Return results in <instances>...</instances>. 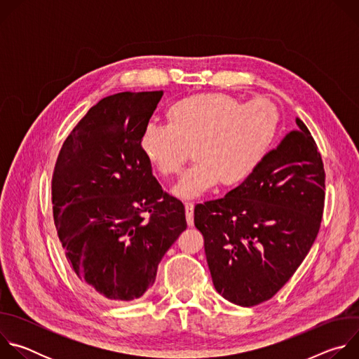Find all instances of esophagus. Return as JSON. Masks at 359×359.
<instances>
[{
  "label": "esophagus",
  "mask_w": 359,
  "mask_h": 359,
  "mask_svg": "<svg viewBox=\"0 0 359 359\" xmlns=\"http://www.w3.org/2000/svg\"><path fill=\"white\" fill-rule=\"evenodd\" d=\"M184 210H186V222L187 226L191 227L193 226V212H194V203L187 201L184 203Z\"/></svg>",
  "instance_id": "34e87169"
}]
</instances>
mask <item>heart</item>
I'll use <instances>...</instances> for the list:
<instances>
[{"instance_id": "obj_1", "label": "heart", "mask_w": 359, "mask_h": 359, "mask_svg": "<svg viewBox=\"0 0 359 359\" xmlns=\"http://www.w3.org/2000/svg\"><path fill=\"white\" fill-rule=\"evenodd\" d=\"M168 126L149 123L140 136L146 161L162 177L177 176L173 193L193 198L219 182L243 183L259 168L278 128L280 112L269 99L243 102L224 92H204L176 100L166 111Z\"/></svg>"}]
</instances>
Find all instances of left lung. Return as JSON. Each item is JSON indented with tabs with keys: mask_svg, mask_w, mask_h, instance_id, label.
<instances>
[{
	"mask_svg": "<svg viewBox=\"0 0 359 359\" xmlns=\"http://www.w3.org/2000/svg\"><path fill=\"white\" fill-rule=\"evenodd\" d=\"M297 125L240 186L194 208L213 284L241 306L283 288L321 226L324 163L309 128L298 118Z\"/></svg>",
	"mask_w": 359,
	"mask_h": 359,
	"instance_id": "obj_1",
	"label": "left lung"
}]
</instances>
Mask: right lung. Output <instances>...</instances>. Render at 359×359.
I'll return each mask as SVG.
<instances>
[{
    "instance_id": "add662e5",
    "label": "right lung",
    "mask_w": 359,
    "mask_h": 359,
    "mask_svg": "<svg viewBox=\"0 0 359 359\" xmlns=\"http://www.w3.org/2000/svg\"><path fill=\"white\" fill-rule=\"evenodd\" d=\"M162 95L121 92L99 100L65 139L53 175L65 257L93 294L114 304L151 287L165 252L187 227L183 203L163 191L140 149Z\"/></svg>"
}]
</instances>
